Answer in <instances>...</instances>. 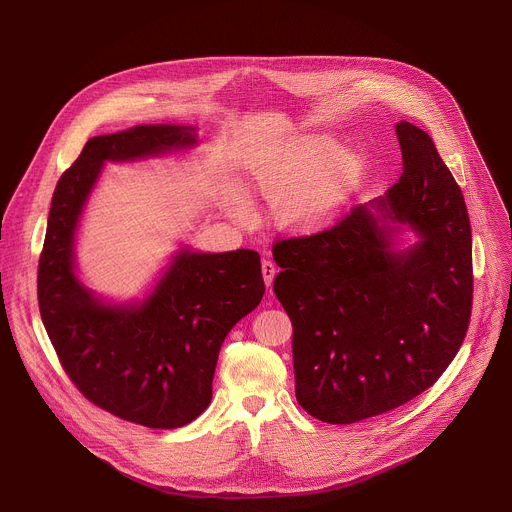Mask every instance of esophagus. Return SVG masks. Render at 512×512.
Segmentation results:
<instances>
[{
  "instance_id": "esophagus-1",
  "label": "esophagus",
  "mask_w": 512,
  "mask_h": 512,
  "mask_svg": "<svg viewBox=\"0 0 512 512\" xmlns=\"http://www.w3.org/2000/svg\"><path fill=\"white\" fill-rule=\"evenodd\" d=\"M261 273H263L265 285L271 287V285H273V277H275V273H277L275 263H273L271 259H263V261H261Z\"/></svg>"
}]
</instances>
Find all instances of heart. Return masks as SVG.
Segmentation results:
<instances>
[{
  "label": "heart",
  "mask_w": 512,
  "mask_h": 512,
  "mask_svg": "<svg viewBox=\"0 0 512 512\" xmlns=\"http://www.w3.org/2000/svg\"><path fill=\"white\" fill-rule=\"evenodd\" d=\"M367 174L362 156L342 150L330 133H308L285 143L253 170L255 190L275 202L281 227L296 233L322 229L346 210Z\"/></svg>",
  "instance_id": "1"
}]
</instances>
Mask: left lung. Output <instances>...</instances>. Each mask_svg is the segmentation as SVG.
<instances>
[{"mask_svg":"<svg viewBox=\"0 0 512 512\" xmlns=\"http://www.w3.org/2000/svg\"><path fill=\"white\" fill-rule=\"evenodd\" d=\"M397 137L399 182L330 231L273 247V291L294 324L296 397L326 423L369 419L423 393L470 324L462 190L423 129L399 121Z\"/></svg>","mask_w":512,"mask_h":512,"instance_id":"left-lung-1","label":"left lung"}]
</instances>
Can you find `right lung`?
Returning a JSON list of instances; mask_svg holds the SVG:
<instances>
[{"label": "right lung", "instance_id": "add662e5", "mask_svg": "<svg viewBox=\"0 0 512 512\" xmlns=\"http://www.w3.org/2000/svg\"><path fill=\"white\" fill-rule=\"evenodd\" d=\"M196 129L156 123L91 137L56 184L38 265L40 316L66 375L95 405L154 429L208 407L227 334L265 294L261 257L180 245L143 298L117 302L81 279L75 247L103 166L190 152Z\"/></svg>", "mask_w": 512, "mask_h": 512}]
</instances>
